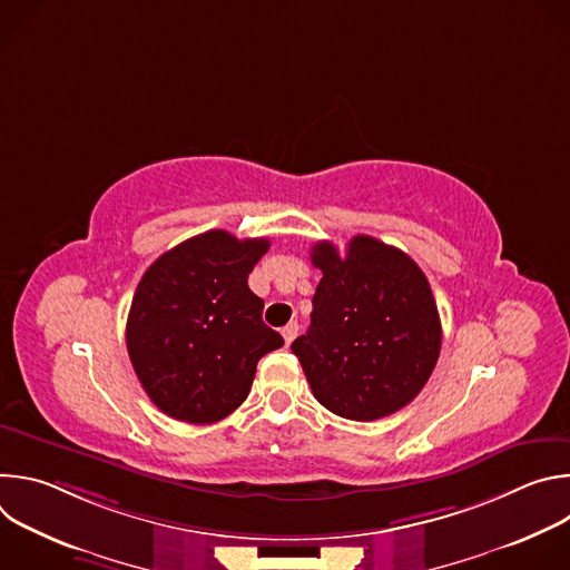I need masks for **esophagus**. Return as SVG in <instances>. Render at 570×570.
<instances>
[{
  "instance_id": "esophagus-1",
  "label": "esophagus",
  "mask_w": 570,
  "mask_h": 570,
  "mask_svg": "<svg viewBox=\"0 0 570 570\" xmlns=\"http://www.w3.org/2000/svg\"><path fill=\"white\" fill-rule=\"evenodd\" d=\"M297 332H299V327H297V322H288L286 327L282 330V336H284V343L286 345H291L293 341H295V336H297Z\"/></svg>"
}]
</instances>
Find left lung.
Segmentation results:
<instances>
[{
  "label": "left lung",
  "instance_id": "1",
  "mask_svg": "<svg viewBox=\"0 0 570 570\" xmlns=\"http://www.w3.org/2000/svg\"><path fill=\"white\" fill-rule=\"evenodd\" d=\"M322 271L311 327L291 350L313 396L338 417L374 422L426 385L442 324L422 268L399 248L358 234L341 257L330 240L311 248Z\"/></svg>",
  "mask_w": 570,
  "mask_h": 570
}]
</instances>
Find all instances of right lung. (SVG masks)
Listing matches in <instances>:
<instances>
[{
    "instance_id": "add662e5",
    "label": "right lung",
    "mask_w": 570,
    "mask_h": 570,
    "mask_svg": "<svg viewBox=\"0 0 570 570\" xmlns=\"http://www.w3.org/2000/svg\"><path fill=\"white\" fill-rule=\"evenodd\" d=\"M268 238L209 229L157 257L137 284L126 345L135 374L161 413L214 424L246 401L257 363L284 345L248 286Z\"/></svg>"
}]
</instances>
